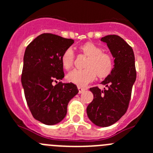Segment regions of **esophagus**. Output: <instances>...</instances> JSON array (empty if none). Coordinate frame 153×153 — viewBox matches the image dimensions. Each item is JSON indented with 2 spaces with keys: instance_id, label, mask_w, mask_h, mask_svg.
Returning a JSON list of instances; mask_svg holds the SVG:
<instances>
[{
  "instance_id": "1",
  "label": "esophagus",
  "mask_w": 153,
  "mask_h": 153,
  "mask_svg": "<svg viewBox=\"0 0 153 153\" xmlns=\"http://www.w3.org/2000/svg\"><path fill=\"white\" fill-rule=\"evenodd\" d=\"M78 93L79 94H82L83 93L84 91H85V88H82V87H78Z\"/></svg>"
}]
</instances>
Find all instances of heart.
I'll return each mask as SVG.
<instances>
[{"mask_svg":"<svg viewBox=\"0 0 153 153\" xmlns=\"http://www.w3.org/2000/svg\"><path fill=\"white\" fill-rule=\"evenodd\" d=\"M85 57L88 58L85 65V70H74L67 75L68 82L79 87H85L99 78H105L112 72L114 66L113 56L103 52V49L93 42H88L79 47ZM75 55L71 49L65 51L62 56V64L65 69L70 70L74 66Z\"/></svg>","mask_w":153,"mask_h":153,"instance_id":"obj_1","label":"heart"}]
</instances>
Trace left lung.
<instances>
[{
	"mask_svg": "<svg viewBox=\"0 0 153 153\" xmlns=\"http://www.w3.org/2000/svg\"><path fill=\"white\" fill-rule=\"evenodd\" d=\"M114 58L112 72L101 82L107 88H91L94 99L87 107V114L98 126H109L119 120L126 112L132 88L137 78L135 56L131 46L117 35L101 38Z\"/></svg>",
	"mask_w": 153,
	"mask_h": 153,
	"instance_id": "8db88e82",
	"label": "left lung"
}]
</instances>
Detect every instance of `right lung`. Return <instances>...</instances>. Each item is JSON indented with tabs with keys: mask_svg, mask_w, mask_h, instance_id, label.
I'll return each instance as SVG.
<instances>
[{
	"mask_svg": "<svg viewBox=\"0 0 153 153\" xmlns=\"http://www.w3.org/2000/svg\"><path fill=\"white\" fill-rule=\"evenodd\" d=\"M74 43L53 33H42L27 46L23 57L21 82L30 111L46 125L62 120L69 100L78 93L73 83L53 82L64 78L62 56Z\"/></svg>",
	"mask_w": 153,
	"mask_h": 153,
	"instance_id": "right-lung-1",
	"label": "right lung"
}]
</instances>
